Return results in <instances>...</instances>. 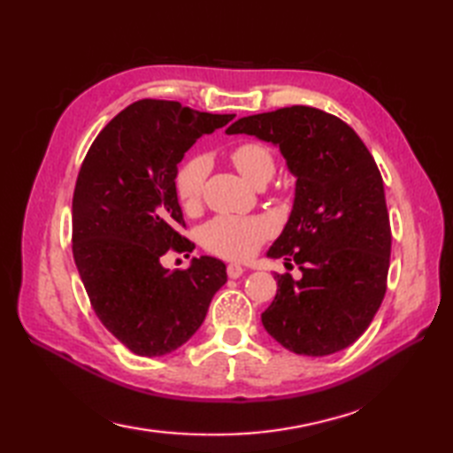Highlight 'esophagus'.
I'll return each mask as SVG.
<instances>
[{"label":"esophagus","instance_id":"obj_1","mask_svg":"<svg viewBox=\"0 0 453 453\" xmlns=\"http://www.w3.org/2000/svg\"><path fill=\"white\" fill-rule=\"evenodd\" d=\"M226 273H228L230 279H238V277H242V274L246 273V269L240 267V265H236V263H230L228 267H226Z\"/></svg>","mask_w":453,"mask_h":453}]
</instances>
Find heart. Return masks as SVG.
Listing matches in <instances>:
<instances>
[{"label":"heart","mask_w":453,"mask_h":453,"mask_svg":"<svg viewBox=\"0 0 453 453\" xmlns=\"http://www.w3.org/2000/svg\"><path fill=\"white\" fill-rule=\"evenodd\" d=\"M238 173L251 184H265L277 169V159L271 148L261 142H242L228 153ZM209 163L203 156L186 159L174 176V190L184 211H196L203 200V186ZM274 233L267 217L219 215L203 225L200 240L207 251L225 259H248L256 253L265 240Z\"/></svg>","instance_id":"b5f03b06"}]
</instances>
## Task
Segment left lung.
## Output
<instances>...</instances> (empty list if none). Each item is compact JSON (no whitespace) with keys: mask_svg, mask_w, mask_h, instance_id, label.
Segmentation results:
<instances>
[{"mask_svg":"<svg viewBox=\"0 0 453 453\" xmlns=\"http://www.w3.org/2000/svg\"><path fill=\"white\" fill-rule=\"evenodd\" d=\"M226 134L280 148L296 174L288 223L269 257L294 261L302 279L277 273L265 330L300 356L336 354L365 333L384 300L392 230L380 171L344 120L307 105L238 119Z\"/></svg>","mask_w":453,"mask_h":453,"instance_id":"obj_1","label":"left lung"}]
</instances>
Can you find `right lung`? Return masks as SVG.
Masks as SVG:
<instances>
[{
    "label": "right lung",
    "mask_w": 453,
    "mask_h": 453,
    "mask_svg": "<svg viewBox=\"0 0 453 453\" xmlns=\"http://www.w3.org/2000/svg\"><path fill=\"white\" fill-rule=\"evenodd\" d=\"M234 115L202 113L167 99L123 109L88 150L73 194V256L102 325L132 354L167 356L202 326L226 267L194 257L169 271L167 251H192L174 176L197 138Z\"/></svg>",
    "instance_id": "obj_1"
}]
</instances>
